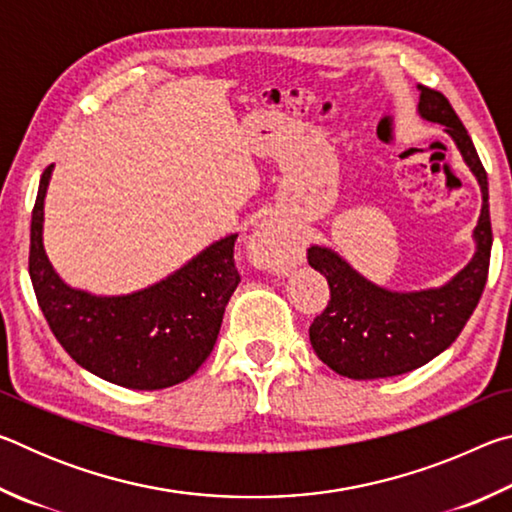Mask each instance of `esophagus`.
<instances>
[{"instance_id":"34e87169","label":"esophagus","mask_w":512,"mask_h":512,"mask_svg":"<svg viewBox=\"0 0 512 512\" xmlns=\"http://www.w3.org/2000/svg\"><path fill=\"white\" fill-rule=\"evenodd\" d=\"M250 255L266 268H284L293 262V248L273 225H262L250 239Z\"/></svg>"}]
</instances>
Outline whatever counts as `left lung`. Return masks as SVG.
Here are the masks:
<instances>
[{
    "mask_svg": "<svg viewBox=\"0 0 512 512\" xmlns=\"http://www.w3.org/2000/svg\"><path fill=\"white\" fill-rule=\"evenodd\" d=\"M418 90L420 117L445 126L481 185L483 207L474 228L476 253L445 287L397 293L368 282L334 250L311 246L309 264L329 284L327 307L309 327L311 348L320 361L350 379L404 375L438 357L463 332L488 282L492 248L488 173L445 94L424 85H418Z\"/></svg>",
    "mask_w": 512,
    "mask_h": 512,
    "instance_id": "left-lung-1",
    "label": "left lung"
}]
</instances>
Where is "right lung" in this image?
<instances>
[{
    "instance_id": "right-lung-1",
    "label": "right lung",
    "mask_w": 512,
    "mask_h": 512,
    "mask_svg": "<svg viewBox=\"0 0 512 512\" xmlns=\"http://www.w3.org/2000/svg\"><path fill=\"white\" fill-rule=\"evenodd\" d=\"M49 164L31 214L29 275L51 332L81 368L133 391L176 386L203 366L241 277L230 235L167 280L128 296H92L56 275L42 246Z\"/></svg>"
}]
</instances>
